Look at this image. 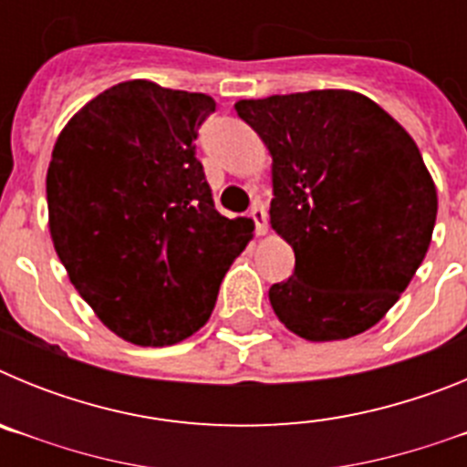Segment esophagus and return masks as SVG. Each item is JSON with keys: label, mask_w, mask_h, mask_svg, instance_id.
Here are the masks:
<instances>
[{"label": "esophagus", "mask_w": 467, "mask_h": 467, "mask_svg": "<svg viewBox=\"0 0 467 467\" xmlns=\"http://www.w3.org/2000/svg\"><path fill=\"white\" fill-rule=\"evenodd\" d=\"M250 217L254 220V229H257L259 236H264L266 229H269V226H266V208H264V203H259L257 201V203L250 208Z\"/></svg>", "instance_id": "34e87169"}]
</instances>
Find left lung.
I'll return each mask as SVG.
<instances>
[{"mask_svg": "<svg viewBox=\"0 0 467 467\" xmlns=\"http://www.w3.org/2000/svg\"><path fill=\"white\" fill-rule=\"evenodd\" d=\"M271 151V226L295 274L271 285L285 327L339 341L390 311L428 253L437 189L411 135L356 90L238 100Z\"/></svg>", "mask_w": 467, "mask_h": 467, "instance_id": "left-lung-1", "label": "left lung"}]
</instances>
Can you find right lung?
<instances>
[{"mask_svg": "<svg viewBox=\"0 0 467 467\" xmlns=\"http://www.w3.org/2000/svg\"><path fill=\"white\" fill-rule=\"evenodd\" d=\"M210 111L205 93L123 81L86 102L53 147V247L102 325L135 346L180 344L203 327L253 241V220L214 210L196 159Z\"/></svg>", "mask_w": 467, "mask_h": 467, "instance_id": "add662e5", "label": "right lung"}]
</instances>
